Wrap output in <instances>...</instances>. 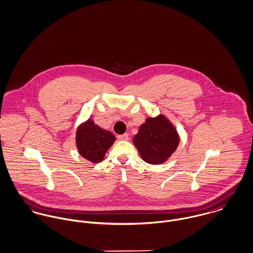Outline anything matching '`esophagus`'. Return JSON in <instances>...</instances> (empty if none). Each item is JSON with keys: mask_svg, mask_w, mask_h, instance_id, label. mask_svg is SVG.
I'll return each instance as SVG.
<instances>
[{"mask_svg": "<svg viewBox=\"0 0 253 253\" xmlns=\"http://www.w3.org/2000/svg\"><path fill=\"white\" fill-rule=\"evenodd\" d=\"M118 139H120V140H127L128 139V134L127 133L120 134V135H118Z\"/></svg>", "mask_w": 253, "mask_h": 253, "instance_id": "1", "label": "esophagus"}]
</instances>
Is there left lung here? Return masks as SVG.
Wrapping results in <instances>:
<instances>
[{
    "instance_id": "1",
    "label": "left lung",
    "mask_w": 253,
    "mask_h": 253,
    "mask_svg": "<svg viewBox=\"0 0 253 253\" xmlns=\"http://www.w3.org/2000/svg\"><path fill=\"white\" fill-rule=\"evenodd\" d=\"M178 142L176 130L164 116L148 118L133 137L142 159L152 165L164 163L176 149Z\"/></svg>"
}]
</instances>
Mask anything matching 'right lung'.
I'll use <instances>...</instances> for the list:
<instances>
[{"instance_id": "obj_1", "label": "right lung", "mask_w": 253, "mask_h": 253, "mask_svg": "<svg viewBox=\"0 0 253 253\" xmlns=\"http://www.w3.org/2000/svg\"><path fill=\"white\" fill-rule=\"evenodd\" d=\"M116 140L115 135L99 127L93 121L88 120L77 131V146L79 152L92 163L103 160L107 150Z\"/></svg>"}]
</instances>
